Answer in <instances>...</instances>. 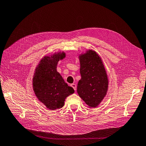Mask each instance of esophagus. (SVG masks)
Masks as SVG:
<instances>
[{
	"instance_id": "1",
	"label": "esophagus",
	"mask_w": 146,
	"mask_h": 146,
	"mask_svg": "<svg viewBox=\"0 0 146 146\" xmlns=\"http://www.w3.org/2000/svg\"><path fill=\"white\" fill-rule=\"evenodd\" d=\"M71 87H72V88L74 89V90H76V88H77V86H76V84H71Z\"/></svg>"
}]
</instances>
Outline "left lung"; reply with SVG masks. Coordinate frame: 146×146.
<instances>
[{
    "label": "left lung",
    "instance_id": "1",
    "mask_svg": "<svg viewBox=\"0 0 146 146\" xmlns=\"http://www.w3.org/2000/svg\"><path fill=\"white\" fill-rule=\"evenodd\" d=\"M81 79L77 92L90 108L98 107L107 95L109 80L104 65L95 50L88 49L78 55Z\"/></svg>",
    "mask_w": 146,
    "mask_h": 146
}]
</instances>
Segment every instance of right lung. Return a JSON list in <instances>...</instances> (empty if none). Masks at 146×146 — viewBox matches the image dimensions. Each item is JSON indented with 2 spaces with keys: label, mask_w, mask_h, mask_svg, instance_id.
I'll return each instance as SVG.
<instances>
[{
  "label": "right lung",
  "mask_w": 146,
  "mask_h": 146,
  "mask_svg": "<svg viewBox=\"0 0 146 146\" xmlns=\"http://www.w3.org/2000/svg\"><path fill=\"white\" fill-rule=\"evenodd\" d=\"M66 55L64 51L44 56L35 69L32 78V87L37 98L50 110L62 108L68 96L74 90L65 82L57 71L59 60Z\"/></svg>",
  "instance_id": "obj_1"
}]
</instances>
